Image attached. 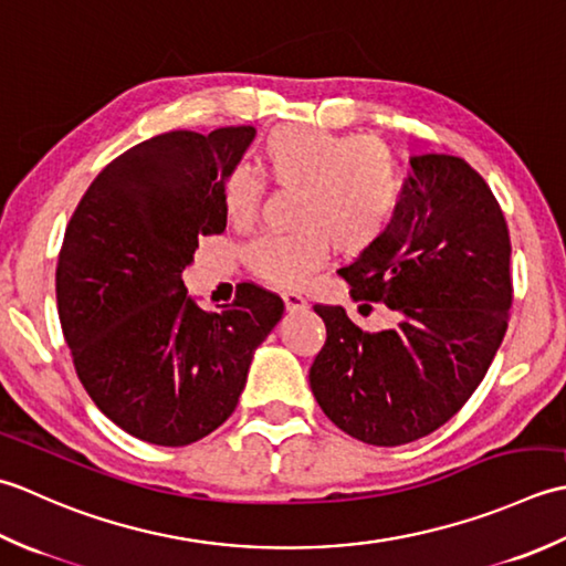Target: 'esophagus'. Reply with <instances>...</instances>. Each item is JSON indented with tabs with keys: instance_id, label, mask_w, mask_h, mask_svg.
<instances>
[{
	"instance_id": "esophagus-1",
	"label": "esophagus",
	"mask_w": 566,
	"mask_h": 566,
	"mask_svg": "<svg viewBox=\"0 0 566 566\" xmlns=\"http://www.w3.org/2000/svg\"><path fill=\"white\" fill-rule=\"evenodd\" d=\"M283 303L287 310H305L307 300L300 293H283Z\"/></svg>"
}]
</instances>
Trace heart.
<instances>
[{
  "label": "heart",
  "instance_id": "1",
  "mask_svg": "<svg viewBox=\"0 0 566 566\" xmlns=\"http://www.w3.org/2000/svg\"><path fill=\"white\" fill-rule=\"evenodd\" d=\"M259 168L279 188H297L295 224L287 234H263L247 251L261 279L295 285L322 261L329 241L342 253H361L388 232L406 192V170L378 138L317 126H275L259 144ZM263 180L247 168L222 182V210L232 227L259 217Z\"/></svg>",
  "mask_w": 566,
  "mask_h": 566
}]
</instances>
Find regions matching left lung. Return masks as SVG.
Listing matches in <instances>:
<instances>
[{"label": "left lung", "mask_w": 566, "mask_h": 566, "mask_svg": "<svg viewBox=\"0 0 566 566\" xmlns=\"http://www.w3.org/2000/svg\"><path fill=\"white\" fill-rule=\"evenodd\" d=\"M410 168L394 224L339 269L359 313L384 303L396 325L366 332L344 307L315 305L327 339L310 388L339 430L374 447L420 440L464 408L513 305L509 224L486 180L444 154Z\"/></svg>", "instance_id": "1"}]
</instances>
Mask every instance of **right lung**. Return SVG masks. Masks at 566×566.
<instances>
[{
  "mask_svg": "<svg viewBox=\"0 0 566 566\" xmlns=\"http://www.w3.org/2000/svg\"><path fill=\"white\" fill-rule=\"evenodd\" d=\"M256 129L168 132L102 168L67 222L55 269L57 317L80 384L138 440L186 447L234 412L283 300L241 283L219 310L180 273L222 234V182Z\"/></svg>",
  "mask_w": 566,
  "mask_h": 566,
  "instance_id": "add662e5",
  "label": "right lung"
}]
</instances>
